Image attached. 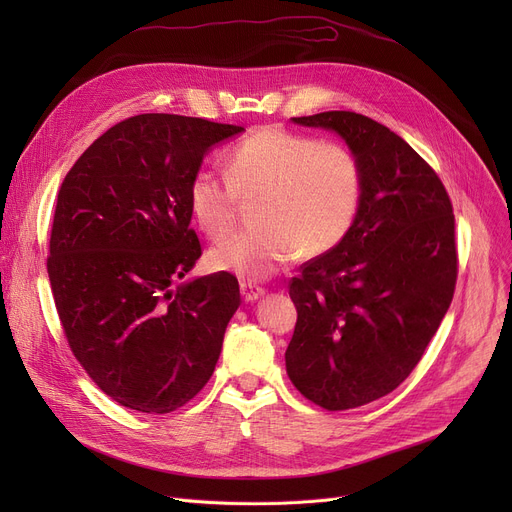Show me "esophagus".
Listing matches in <instances>:
<instances>
[{
	"instance_id": "obj_1",
	"label": "esophagus",
	"mask_w": 512,
	"mask_h": 512,
	"mask_svg": "<svg viewBox=\"0 0 512 512\" xmlns=\"http://www.w3.org/2000/svg\"><path fill=\"white\" fill-rule=\"evenodd\" d=\"M240 294L242 299H245V303H253L259 297H263L265 290L261 286H255L253 282H240Z\"/></svg>"
}]
</instances>
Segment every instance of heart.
Listing matches in <instances>:
<instances>
[{
  "label": "heart",
  "instance_id": "obj_1",
  "mask_svg": "<svg viewBox=\"0 0 512 512\" xmlns=\"http://www.w3.org/2000/svg\"><path fill=\"white\" fill-rule=\"evenodd\" d=\"M365 193L357 153L338 141H315L284 126H261L226 155V178L197 170L188 209L213 240L232 232L240 201L257 197L253 228L211 249V263L263 280L303 253L319 257L353 230Z\"/></svg>",
  "mask_w": 512,
  "mask_h": 512
}]
</instances>
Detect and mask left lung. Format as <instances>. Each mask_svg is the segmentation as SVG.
Wrapping results in <instances>:
<instances>
[{
  "label": "left lung",
  "mask_w": 512,
  "mask_h": 512,
  "mask_svg": "<svg viewBox=\"0 0 512 512\" xmlns=\"http://www.w3.org/2000/svg\"><path fill=\"white\" fill-rule=\"evenodd\" d=\"M292 120L336 130L361 161L365 193L348 236L288 284L297 326L286 371L321 409H357L409 378L450 307L452 203L434 168L388 126L355 112Z\"/></svg>",
  "instance_id": "obj_1"
}]
</instances>
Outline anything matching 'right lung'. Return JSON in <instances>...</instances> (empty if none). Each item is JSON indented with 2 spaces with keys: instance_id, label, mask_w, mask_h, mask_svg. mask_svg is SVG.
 Returning a JSON list of instances; mask_svg holds the SVG:
<instances>
[{
  "instance_id": "1",
  "label": "right lung",
  "mask_w": 512,
  "mask_h": 512,
  "mask_svg": "<svg viewBox=\"0 0 512 512\" xmlns=\"http://www.w3.org/2000/svg\"><path fill=\"white\" fill-rule=\"evenodd\" d=\"M245 128L139 114L105 130L66 174L47 274L76 361L118 405L172 413L209 382L240 305L228 272L174 286L201 257L188 182Z\"/></svg>"
}]
</instances>
